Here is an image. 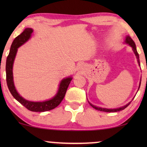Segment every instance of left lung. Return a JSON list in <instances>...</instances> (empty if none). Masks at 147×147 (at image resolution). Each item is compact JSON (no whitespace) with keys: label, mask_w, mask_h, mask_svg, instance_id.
Instances as JSON below:
<instances>
[{"label":"left lung","mask_w":147,"mask_h":147,"mask_svg":"<svg viewBox=\"0 0 147 147\" xmlns=\"http://www.w3.org/2000/svg\"><path fill=\"white\" fill-rule=\"evenodd\" d=\"M125 43H127L129 45L130 47L132 48V50H133L134 54H135L136 58H137V61L138 64L140 65V61H139V55H138V53L137 51H136V45L135 43H134V42L133 40L131 39V37H130V36H126V39H125ZM140 82H141V79H140ZM140 85H139V88H140ZM90 103V102H89ZM130 104V102L129 103H128L126 105L122 106V107H120V108H115V109H108V108H100V107H97V106H94L93 104H90L91 105V106H92L94 108H95L96 110H100V111H102V112H118V111H120V110H122L124 109H125V108L127 107V106L129 105Z\"/></svg>","instance_id":"1"}]
</instances>
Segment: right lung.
Masks as SVG:
<instances>
[{
  "mask_svg": "<svg viewBox=\"0 0 147 147\" xmlns=\"http://www.w3.org/2000/svg\"><path fill=\"white\" fill-rule=\"evenodd\" d=\"M33 29L31 28H27L24 30L21 35L17 36L14 39L12 43L9 55L7 58L6 62V76H7V84L9 90L12 95L18 102H20L22 105L25 106L26 108L32 112H45L49 111L57 107L63 100L64 96L65 95L66 91L71 82V77L64 78L59 84V90L57 93L53 98L47 101L44 102H31L25 100L22 96L19 95L15 87L13 82V66L14 60H15L16 54H17L18 48L20 46L23 45L28 40L30 39L31 33H33Z\"/></svg>",
  "mask_w": 147,
  "mask_h": 147,
  "instance_id": "add662e5",
  "label": "right lung"
}]
</instances>
